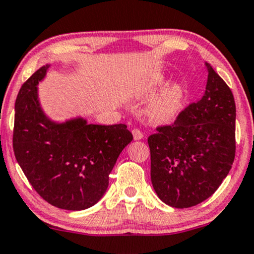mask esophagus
<instances>
[{"mask_svg": "<svg viewBox=\"0 0 254 254\" xmlns=\"http://www.w3.org/2000/svg\"><path fill=\"white\" fill-rule=\"evenodd\" d=\"M132 134H133V139L134 140H139V139H142V138L144 137V134H143L142 131L138 130V129H133L132 130Z\"/></svg>", "mask_w": 254, "mask_h": 254, "instance_id": "obj_1", "label": "esophagus"}]
</instances>
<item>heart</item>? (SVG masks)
I'll return each instance as SVG.
<instances>
[{"mask_svg":"<svg viewBox=\"0 0 254 254\" xmlns=\"http://www.w3.org/2000/svg\"><path fill=\"white\" fill-rule=\"evenodd\" d=\"M168 83L163 75L151 76L138 85L136 96L139 99L153 97ZM185 99V89L181 83H172L166 86L157 97L151 102L146 110L147 117L155 123H166L177 117L182 110Z\"/></svg>","mask_w":254,"mask_h":254,"instance_id":"heart-1","label":"heart"}]
</instances>
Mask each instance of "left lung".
<instances>
[{
	"label": "left lung",
	"mask_w": 254,
	"mask_h": 254,
	"mask_svg": "<svg viewBox=\"0 0 254 254\" xmlns=\"http://www.w3.org/2000/svg\"><path fill=\"white\" fill-rule=\"evenodd\" d=\"M203 97L171 125L147 138L151 182L169 206L186 208L211 197L232 168L236 155V103L232 91L206 63Z\"/></svg>",
	"instance_id": "8db88e82"
}]
</instances>
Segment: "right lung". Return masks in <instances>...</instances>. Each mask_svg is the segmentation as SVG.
I'll list each match as a JSON object with an SVG mask.
<instances>
[{"label": "right lung", "instance_id": "right-lung-1", "mask_svg": "<svg viewBox=\"0 0 254 254\" xmlns=\"http://www.w3.org/2000/svg\"><path fill=\"white\" fill-rule=\"evenodd\" d=\"M49 66L33 73L16 98L15 157L44 200L63 210H85L104 195L109 175L132 133L125 124H89L82 117L63 123L50 120L37 89Z\"/></svg>", "mask_w": 254, "mask_h": 254}]
</instances>
